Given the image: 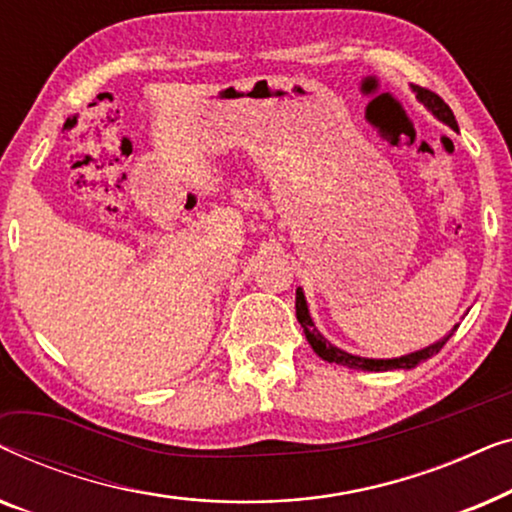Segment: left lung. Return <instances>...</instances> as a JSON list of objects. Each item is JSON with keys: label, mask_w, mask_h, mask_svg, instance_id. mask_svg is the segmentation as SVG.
Instances as JSON below:
<instances>
[{"label": "left lung", "mask_w": 512, "mask_h": 512, "mask_svg": "<svg viewBox=\"0 0 512 512\" xmlns=\"http://www.w3.org/2000/svg\"><path fill=\"white\" fill-rule=\"evenodd\" d=\"M412 90H415L417 100L422 102L424 107L438 118V121H443L445 125H450L452 130H457V121H454L452 109L443 102V97H438L436 93H431V90L419 88V86H412ZM296 317L300 321V326H303L307 342H310L312 349L321 356V359L328 363H340V366H347V368L370 370V373H382V370H396V368H405V370L415 368L417 363H422L426 359H431L433 354H438L440 349H443L445 342L452 338V333L459 328V324H457L450 333L445 335L443 340L433 342V345L419 349V352L398 356V359H366V356H354V354L345 352V349L331 345V342H328L324 335L317 331V326H314V321L310 317V310H307V300H305L303 289H296Z\"/></svg>", "instance_id": "8db88e82"}]
</instances>
